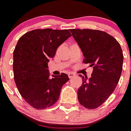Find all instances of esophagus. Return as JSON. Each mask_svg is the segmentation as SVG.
Segmentation results:
<instances>
[{"label":"esophagus","mask_w":131,"mask_h":131,"mask_svg":"<svg viewBox=\"0 0 131 131\" xmlns=\"http://www.w3.org/2000/svg\"><path fill=\"white\" fill-rule=\"evenodd\" d=\"M68 77L70 78V79H72V77H73L75 76V74L73 73H68Z\"/></svg>","instance_id":"obj_1"}]
</instances>
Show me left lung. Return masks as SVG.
Instances as JSON below:
<instances>
[{"mask_svg": "<svg viewBox=\"0 0 131 131\" xmlns=\"http://www.w3.org/2000/svg\"><path fill=\"white\" fill-rule=\"evenodd\" d=\"M70 31L82 51L83 63L93 67L91 78H82L78 89L80 105L88 109L100 106L113 93L122 71L121 45L112 35L101 30L71 29Z\"/></svg>", "mask_w": 131, "mask_h": 131, "instance_id": "8db88e82", "label": "left lung"}]
</instances>
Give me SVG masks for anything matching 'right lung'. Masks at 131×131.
Returning <instances> with one entry per match:
<instances>
[{
	"label": "right lung",
	"mask_w": 131,
	"mask_h": 131,
	"mask_svg": "<svg viewBox=\"0 0 131 131\" xmlns=\"http://www.w3.org/2000/svg\"><path fill=\"white\" fill-rule=\"evenodd\" d=\"M72 36L68 30L36 29L18 40L13 52V72L16 85L23 98L35 109L49 108L56 103L68 75H52L48 62L58 47Z\"/></svg>",
	"instance_id": "obj_1"
}]
</instances>
